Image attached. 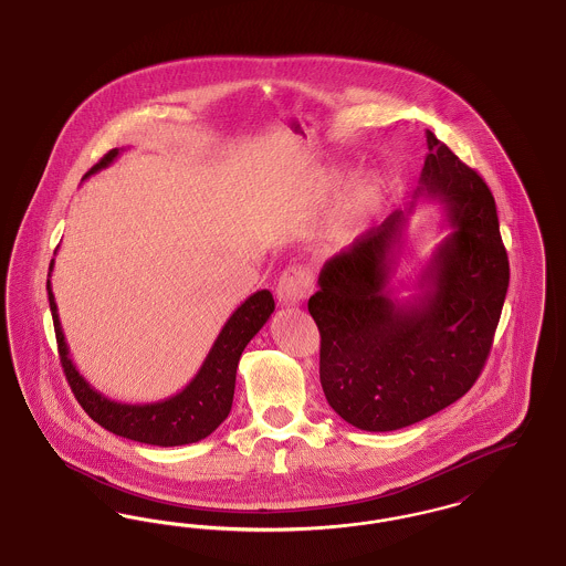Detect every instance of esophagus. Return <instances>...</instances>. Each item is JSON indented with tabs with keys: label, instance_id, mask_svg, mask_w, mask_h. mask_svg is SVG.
<instances>
[{
	"label": "esophagus",
	"instance_id": "34e87169",
	"mask_svg": "<svg viewBox=\"0 0 566 566\" xmlns=\"http://www.w3.org/2000/svg\"><path fill=\"white\" fill-rule=\"evenodd\" d=\"M314 291V277L305 265H291L277 282V301L282 305H298Z\"/></svg>",
	"mask_w": 566,
	"mask_h": 566
}]
</instances>
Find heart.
I'll return each instance as SVG.
<instances>
[{
  "mask_svg": "<svg viewBox=\"0 0 566 566\" xmlns=\"http://www.w3.org/2000/svg\"><path fill=\"white\" fill-rule=\"evenodd\" d=\"M379 195H381V187H379V180L374 176H365V178H358L356 182H352L350 189L346 192V203H344L348 224H354V222L363 220L365 216L371 214L376 210Z\"/></svg>",
  "mask_w": 566,
  "mask_h": 566,
  "instance_id": "b5f03b06",
  "label": "heart"
}]
</instances>
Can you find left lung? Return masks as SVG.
Instances as JSON below:
<instances>
[{
    "label": "left lung",
    "mask_w": 566,
    "mask_h": 566,
    "mask_svg": "<svg viewBox=\"0 0 566 566\" xmlns=\"http://www.w3.org/2000/svg\"><path fill=\"white\" fill-rule=\"evenodd\" d=\"M429 155L407 210L324 263L307 310L321 331L328 405L360 431L416 424L458 401L484 367L510 286L494 197L482 176L427 129ZM420 198L451 233L399 300L391 286L403 229Z\"/></svg>",
    "instance_id": "left-lung-1"
}]
</instances>
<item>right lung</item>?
I'll use <instances>...</instances> for the list:
<instances>
[{"label": "right lung", "mask_w": 566, "mask_h": 566, "mask_svg": "<svg viewBox=\"0 0 566 566\" xmlns=\"http://www.w3.org/2000/svg\"><path fill=\"white\" fill-rule=\"evenodd\" d=\"M118 155V148L109 150L102 161L91 167V171L84 178L106 169L116 161ZM53 268L54 259L51 261L49 277L53 273ZM46 291L53 312L54 335L59 344L63 374L67 377L70 388L82 405V409L106 431L159 448L197 443L212 434L224 422L233 405L235 374L243 348L263 328V324L270 321L275 310L270 291H256L229 316V321L216 337L214 346L210 348L203 365L199 367L197 376L192 377L180 392L155 403H118L95 390L72 363L70 348L65 344V335L59 323L51 280L46 282Z\"/></svg>", "instance_id": "1"}]
</instances>
